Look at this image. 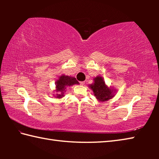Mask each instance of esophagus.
Wrapping results in <instances>:
<instances>
[{"instance_id":"obj_1","label":"esophagus","mask_w":159,"mask_h":159,"mask_svg":"<svg viewBox=\"0 0 159 159\" xmlns=\"http://www.w3.org/2000/svg\"><path fill=\"white\" fill-rule=\"evenodd\" d=\"M80 85H84L85 82V81H81V82H80Z\"/></svg>"}]
</instances>
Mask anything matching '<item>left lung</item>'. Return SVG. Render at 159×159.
I'll list each match as a JSON object with an SVG mask.
<instances>
[{"mask_svg":"<svg viewBox=\"0 0 159 159\" xmlns=\"http://www.w3.org/2000/svg\"><path fill=\"white\" fill-rule=\"evenodd\" d=\"M88 87L93 91V95L99 102H105L111 99L116 93V89L109 87L104 78L101 76H98L93 79L92 84L88 85Z\"/></svg>","mask_w":159,"mask_h":159,"instance_id":"left-lung-1","label":"left lung"}]
</instances>
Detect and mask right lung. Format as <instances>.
<instances>
[{
    "mask_svg": "<svg viewBox=\"0 0 159 159\" xmlns=\"http://www.w3.org/2000/svg\"><path fill=\"white\" fill-rule=\"evenodd\" d=\"M76 84H79V83L76 79V78L70 76H66L62 74L59 77L55 82V90L53 91L56 94L54 95L55 98L61 99L64 97V93L66 88L69 86H72Z\"/></svg>",
    "mask_w": 159,
    "mask_h": 159,
    "instance_id": "add662e5",
    "label": "right lung"
}]
</instances>
